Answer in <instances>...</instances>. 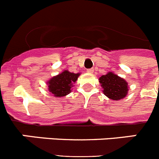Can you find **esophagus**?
I'll use <instances>...</instances> for the list:
<instances>
[{"label":"esophagus","mask_w":159,"mask_h":159,"mask_svg":"<svg viewBox=\"0 0 159 159\" xmlns=\"http://www.w3.org/2000/svg\"><path fill=\"white\" fill-rule=\"evenodd\" d=\"M87 72H88V73H94V69H93V68H89V69L87 70Z\"/></svg>","instance_id":"34e87169"}]
</instances>
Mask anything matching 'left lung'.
I'll list each match as a JSON object with an SVG mask.
<instances>
[{"mask_svg": "<svg viewBox=\"0 0 159 159\" xmlns=\"http://www.w3.org/2000/svg\"><path fill=\"white\" fill-rule=\"evenodd\" d=\"M102 92L112 100H119L126 97L128 92V84L124 79L113 72H108L99 78Z\"/></svg>", "mask_w": 159, "mask_h": 159, "instance_id": "1", "label": "left lung"}]
</instances>
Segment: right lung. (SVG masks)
<instances>
[{
    "instance_id": "add662e5",
    "label": "right lung",
    "mask_w": 159,
    "mask_h": 159,
    "mask_svg": "<svg viewBox=\"0 0 159 159\" xmlns=\"http://www.w3.org/2000/svg\"><path fill=\"white\" fill-rule=\"evenodd\" d=\"M80 73L64 71L59 75L53 76L47 82L48 91L56 97H63L71 92L73 84L75 83Z\"/></svg>"
}]
</instances>
